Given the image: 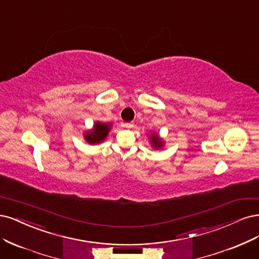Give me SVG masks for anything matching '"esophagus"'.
<instances>
[{
  "label": "esophagus",
  "instance_id": "1",
  "mask_svg": "<svg viewBox=\"0 0 259 259\" xmlns=\"http://www.w3.org/2000/svg\"><path fill=\"white\" fill-rule=\"evenodd\" d=\"M123 127L130 129V128L133 127V122H124V123H123Z\"/></svg>",
  "mask_w": 259,
  "mask_h": 259
}]
</instances>
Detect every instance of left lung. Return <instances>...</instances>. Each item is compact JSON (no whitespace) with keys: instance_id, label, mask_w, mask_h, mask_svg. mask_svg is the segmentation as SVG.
Segmentation results:
<instances>
[{"instance_id":"left-lung-1","label":"left lung","mask_w":259,"mask_h":259,"mask_svg":"<svg viewBox=\"0 0 259 259\" xmlns=\"http://www.w3.org/2000/svg\"><path fill=\"white\" fill-rule=\"evenodd\" d=\"M151 141H152V144L156 147V148H158V147H161L162 146V142H161V140L159 139V137H158L157 135H154L151 137Z\"/></svg>"}]
</instances>
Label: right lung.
Wrapping results in <instances>:
<instances>
[{"label":"right lung","mask_w":259,"mask_h":259,"mask_svg":"<svg viewBox=\"0 0 259 259\" xmlns=\"http://www.w3.org/2000/svg\"><path fill=\"white\" fill-rule=\"evenodd\" d=\"M110 128L111 127H108V124H106V123L97 122L95 124L94 130L86 133L85 139L90 144L100 143V142L103 141L106 138L107 132H108V130H110Z\"/></svg>","instance_id":"1"}]
</instances>
